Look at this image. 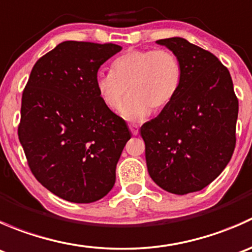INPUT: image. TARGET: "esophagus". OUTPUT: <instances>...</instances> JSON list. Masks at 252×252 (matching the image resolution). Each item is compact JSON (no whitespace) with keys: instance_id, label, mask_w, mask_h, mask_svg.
I'll return each mask as SVG.
<instances>
[{"instance_id":"obj_1","label":"esophagus","mask_w":252,"mask_h":252,"mask_svg":"<svg viewBox=\"0 0 252 252\" xmlns=\"http://www.w3.org/2000/svg\"><path fill=\"white\" fill-rule=\"evenodd\" d=\"M129 129H130V131L133 133V135H138V133H139L138 124H130V126H129Z\"/></svg>"}]
</instances>
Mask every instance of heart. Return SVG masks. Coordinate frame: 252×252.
<instances>
[{"instance_id":"1","label":"heart","mask_w":252,"mask_h":252,"mask_svg":"<svg viewBox=\"0 0 252 252\" xmlns=\"http://www.w3.org/2000/svg\"><path fill=\"white\" fill-rule=\"evenodd\" d=\"M183 65L169 50H129L111 62L110 73H98L95 90L101 102L116 111L126 93L121 116L141 121L150 112H161L177 97L183 83Z\"/></svg>"}]
</instances>
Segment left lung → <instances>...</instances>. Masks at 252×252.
I'll use <instances>...</instances> for the list:
<instances>
[{"label":"left lung","instance_id":"1","mask_svg":"<svg viewBox=\"0 0 252 252\" xmlns=\"http://www.w3.org/2000/svg\"><path fill=\"white\" fill-rule=\"evenodd\" d=\"M157 44L178 56L184 75L171 105L140 128L147 171L172 194L200 191L222 173L235 149L239 102L232 77L213 53L185 39Z\"/></svg>","mask_w":252,"mask_h":252}]
</instances>
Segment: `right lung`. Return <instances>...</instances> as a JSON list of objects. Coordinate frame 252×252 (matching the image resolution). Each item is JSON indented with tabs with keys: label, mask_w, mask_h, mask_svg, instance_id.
<instances>
[{
	"label": "right lung",
	"mask_w": 252,
	"mask_h": 252,
	"mask_svg": "<svg viewBox=\"0 0 252 252\" xmlns=\"http://www.w3.org/2000/svg\"><path fill=\"white\" fill-rule=\"evenodd\" d=\"M121 50L111 42H62L37 60L23 90L18 136L28 166L37 182L67 201H97L116 182L130 133L101 102L95 78Z\"/></svg>",
	"instance_id": "right-lung-1"
}]
</instances>
